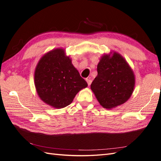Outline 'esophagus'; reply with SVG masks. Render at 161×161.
Returning a JSON list of instances; mask_svg holds the SVG:
<instances>
[{"label":"esophagus","instance_id":"esophagus-1","mask_svg":"<svg viewBox=\"0 0 161 161\" xmlns=\"http://www.w3.org/2000/svg\"><path fill=\"white\" fill-rule=\"evenodd\" d=\"M86 82H87V83H88V85L90 86L91 84V82H92V80H91L90 79H86Z\"/></svg>","mask_w":161,"mask_h":161}]
</instances>
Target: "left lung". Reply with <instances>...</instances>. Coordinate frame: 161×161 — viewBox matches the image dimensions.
<instances>
[{"mask_svg":"<svg viewBox=\"0 0 161 161\" xmlns=\"http://www.w3.org/2000/svg\"><path fill=\"white\" fill-rule=\"evenodd\" d=\"M91 89L103 108L111 109L127 101L135 85L133 70L119 53L104 54Z\"/></svg>","mask_w":161,"mask_h":161,"instance_id":"left-lung-1","label":"left lung"}]
</instances>
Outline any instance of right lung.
Segmentation results:
<instances>
[{
    "label": "right lung",
    "instance_id": "1",
    "mask_svg": "<svg viewBox=\"0 0 161 161\" xmlns=\"http://www.w3.org/2000/svg\"><path fill=\"white\" fill-rule=\"evenodd\" d=\"M34 81L40 99L57 109L70 105L79 91L88 86L60 48L42 56L36 68Z\"/></svg>",
    "mask_w": 161,
    "mask_h": 161
}]
</instances>
